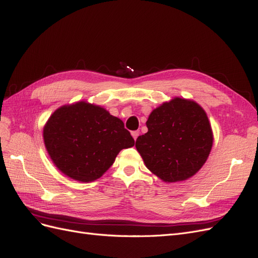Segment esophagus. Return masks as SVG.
I'll return each mask as SVG.
<instances>
[{
  "instance_id": "1",
  "label": "esophagus",
  "mask_w": 258,
  "mask_h": 258,
  "mask_svg": "<svg viewBox=\"0 0 258 258\" xmlns=\"http://www.w3.org/2000/svg\"><path fill=\"white\" fill-rule=\"evenodd\" d=\"M139 135H140V132H139L138 130H136V131H132V132H131V136H132V137H134V139H135V141H137V139H138Z\"/></svg>"
}]
</instances>
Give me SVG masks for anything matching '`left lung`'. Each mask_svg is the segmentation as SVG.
I'll return each instance as SVG.
<instances>
[{
	"mask_svg": "<svg viewBox=\"0 0 258 258\" xmlns=\"http://www.w3.org/2000/svg\"><path fill=\"white\" fill-rule=\"evenodd\" d=\"M148 131L136 147L145 166L165 182H178L196 174L205 165L213 143L208 116L194 101L175 98L154 110Z\"/></svg>",
	"mask_w": 258,
	"mask_h": 258,
	"instance_id": "obj_1",
	"label": "left lung"
}]
</instances>
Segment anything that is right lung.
I'll return each instance as SVG.
<instances>
[{
    "instance_id": "add662e5",
    "label": "right lung",
    "mask_w": 258,
    "mask_h": 258,
    "mask_svg": "<svg viewBox=\"0 0 258 258\" xmlns=\"http://www.w3.org/2000/svg\"><path fill=\"white\" fill-rule=\"evenodd\" d=\"M43 136L56 167L81 182L102 176L122 148L135 145L119 118L86 102L58 108L45 124Z\"/></svg>"
}]
</instances>
